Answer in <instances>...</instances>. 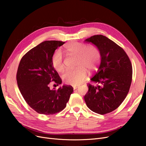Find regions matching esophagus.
<instances>
[{
    "instance_id": "1",
    "label": "esophagus",
    "mask_w": 146,
    "mask_h": 146,
    "mask_svg": "<svg viewBox=\"0 0 146 146\" xmlns=\"http://www.w3.org/2000/svg\"><path fill=\"white\" fill-rule=\"evenodd\" d=\"M73 88L74 89H77V88H78V86H73Z\"/></svg>"
}]
</instances>
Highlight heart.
I'll return each instance as SVG.
<instances>
[{
	"label": "heart",
	"instance_id": "heart-1",
	"mask_svg": "<svg viewBox=\"0 0 146 146\" xmlns=\"http://www.w3.org/2000/svg\"><path fill=\"white\" fill-rule=\"evenodd\" d=\"M64 51L68 54L78 58L76 70H67L63 75L64 82L72 86H78L85 80L87 70L94 71L97 68L101 59L100 49L96 45H89L79 42H70L64 47ZM53 68L58 72L64 70V65L62 53L57 50L51 58Z\"/></svg>",
	"mask_w": 146,
	"mask_h": 146
}]
</instances>
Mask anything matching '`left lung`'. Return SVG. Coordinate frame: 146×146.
I'll use <instances>...</instances> for the list:
<instances>
[{"instance_id":"obj_1","label":"left lung","mask_w":146,"mask_h":146,"mask_svg":"<svg viewBox=\"0 0 146 146\" xmlns=\"http://www.w3.org/2000/svg\"><path fill=\"white\" fill-rule=\"evenodd\" d=\"M85 42L96 45L101 52L100 66L90 79L94 85L88 83L85 102L95 113H110L118 108L128 93L132 81L131 63L125 51L105 36H92Z\"/></svg>"}]
</instances>
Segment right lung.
Listing matches in <instances>:
<instances>
[{
  "label": "right lung",
  "instance_id": "add662e5",
  "mask_svg": "<svg viewBox=\"0 0 146 146\" xmlns=\"http://www.w3.org/2000/svg\"><path fill=\"white\" fill-rule=\"evenodd\" d=\"M64 42L44 41L28 51L20 61L17 74L18 88L28 105L39 113L51 115L62 111L73 91L68 85L57 90L49 87L51 82L57 86L62 82L52 66L51 58Z\"/></svg>",
  "mask_w": 146,
  "mask_h": 146
}]
</instances>
